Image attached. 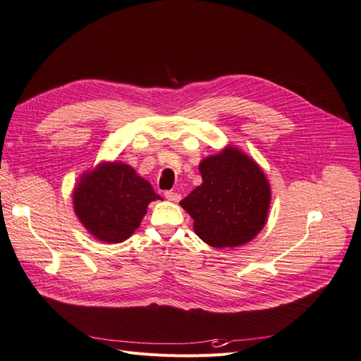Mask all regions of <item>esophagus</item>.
I'll return each instance as SVG.
<instances>
[{
  "instance_id": "esophagus-1",
  "label": "esophagus",
  "mask_w": 361,
  "mask_h": 361,
  "mask_svg": "<svg viewBox=\"0 0 361 361\" xmlns=\"http://www.w3.org/2000/svg\"><path fill=\"white\" fill-rule=\"evenodd\" d=\"M165 197L171 202H178L181 200V195L177 192H165Z\"/></svg>"
}]
</instances>
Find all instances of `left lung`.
<instances>
[{
	"label": "left lung",
	"mask_w": 361,
	"mask_h": 361,
	"mask_svg": "<svg viewBox=\"0 0 361 361\" xmlns=\"http://www.w3.org/2000/svg\"><path fill=\"white\" fill-rule=\"evenodd\" d=\"M202 184L180 202L193 231L208 246L238 247L257 237L269 219L271 188L262 168L235 145L200 161Z\"/></svg>",
	"instance_id": "left-lung-1"
}]
</instances>
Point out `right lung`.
I'll return each mask as SVG.
<instances>
[{
    "label": "right lung",
    "mask_w": 361,
    "mask_h": 361,
    "mask_svg": "<svg viewBox=\"0 0 361 361\" xmlns=\"http://www.w3.org/2000/svg\"><path fill=\"white\" fill-rule=\"evenodd\" d=\"M161 200L153 185L124 161H100L78 178L73 212L88 234L102 243L130 238L147 214L148 204Z\"/></svg>",
    "instance_id": "add662e5"
}]
</instances>
